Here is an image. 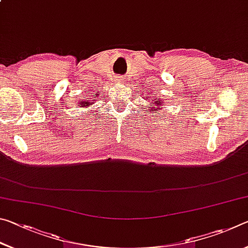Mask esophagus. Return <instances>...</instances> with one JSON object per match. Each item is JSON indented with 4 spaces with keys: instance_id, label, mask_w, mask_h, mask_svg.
Returning a JSON list of instances; mask_svg holds the SVG:
<instances>
[{
    "instance_id": "esophagus-1",
    "label": "esophagus",
    "mask_w": 248,
    "mask_h": 248,
    "mask_svg": "<svg viewBox=\"0 0 248 248\" xmlns=\"http://www.w3.org/2000/svg\"><path fill=\"white\" fill-rule=\"evenodd\" d=\"M123 81H124V78H121V77H117V78H116V82L121 83V82H123Z\"/></svg>"
}]
</instances>
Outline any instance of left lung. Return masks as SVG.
Returning <instances> with one entry per match:
<instances>
[{"label": "left lung", "instance_id": "1", "mask_svg": "<svg viewBox=\"0 0 248 248\" xmlns=\"http://www.w3.org/2000/svg\"><path fill=\"white\" fill-rule=\"evenodd\" d=\"M145 100H148V102H151V105L148 107L150 108V112L151 111H159L161 109H163V105H165V103L163 102L162 99L157 98V96H155V98H151V99H148L145 98Z\"/></svg>", "mask_w": 248, "mask_h": 248}]
</instances>
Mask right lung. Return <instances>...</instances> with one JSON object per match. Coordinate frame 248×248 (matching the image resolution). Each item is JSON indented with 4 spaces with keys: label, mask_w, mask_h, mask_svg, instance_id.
<instances>
[{
    "label": "right lung",
    "mask_w": 248,
    "mask_h": 248,
    "mask_svg": "<svg viewBox=\"0 0 248 248\" xmlns=\"http://www.w3.org/2000/svg\"><path fill=\"white\" fill-rule=\"evenodd\" d=\"M97 96H99L98 92H95V93H92L91 96H90V95L87 96L86 99L78 100V106H79V107H83V108H87L89 106H91V105L94 104V102H95L94 98L97 97ZM90 97H91V99L89 98Z\"/></svg>",
    "instance_id": "add662e5"
}]
</instances>
